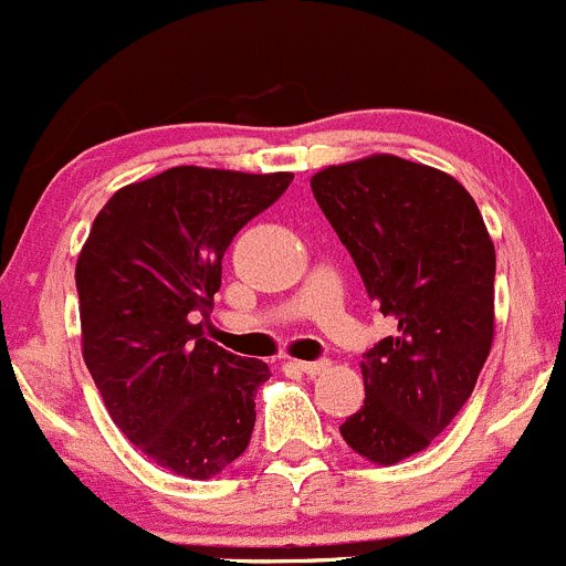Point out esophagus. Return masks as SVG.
Instances as JSON below:
<instances>
[{
	"label": "esophagus",
	"mask_w": 566,
	"mask_h": 566,
	"mask_svg": "<svg viewBox=\"0 0 566 566\" xmlns=\"http://www.w3.org/2000/svg\"><path fill=\"white\" fill-rule=\"evenodd\" d=\"M327 364H331V360H327V358H319V360H297V369H303L305 375H319V373H325Z\"/></svg>",
	"instance_id": "obj_1"
}]
</instances>
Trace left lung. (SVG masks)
<instances>
[{
  "mask_svg": "<svg viewBox=\"0 0 566 566\" xmlns=\"http://www.w3.org/2000/svg\"><path fill=\"white\" fill-rule=\"evenodd\" d=\"M311 188L375 308L397 325L364 353L367 400L342 436L364 459L397 464L475 389L494 336V244L459 180L395 155L327 166Z\"/></svg>",
  "mask_w": 566,
  "mask_h": 566,
  "instance_id": "8db88e82",
  "label": "left lung"
}]
</instances>
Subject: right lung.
<instances>
[{
  "label": "right lung",
  "instance_id": "right-lung-1",
  "mask_svg": "<svg viewBox=\"0 0 566 566\" xmlns=\"http://www.w3.org/2000/svg\"><path fill=\"white\" fill-rule=\"evenodd\" d=\"M292 175L175 166L118 188L77 258L83 358L118 430L164 470L206 481L255 428L263 360L202 338L230 241Z\"/></svg>",
  "mask_w": 566,
  "mask_h": 566
}]
</instances>
